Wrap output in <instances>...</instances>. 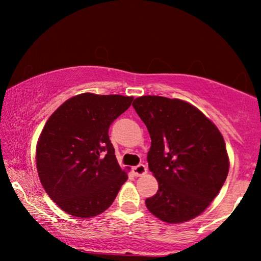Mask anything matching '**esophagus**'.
<instances>
[{
  "instance_id": "34e87169",
  "label": "esophagus",
  "mask_w": 261,
  "mask_h": 261,
  "mask_svg": "<svg viewBox=\"0 0 261 261\" xmlns=\"http://www.w3.org/2000/svg\"><path fill=\"white\" fill-rule=\"evenodd\" d=\"M133 173H134V176H137V177L145 176V174L147 173V167H146L145 165H142V164H140V165L133 167Z\"/></svg>"
}]
</instances>
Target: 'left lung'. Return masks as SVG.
Masks as SVG:
<instances>
[{
  "label": "left lung",
  "mask_w": 261,
  "mask_h": 261,
  "mask_svg": "<svg viewBox=\"0 0 261 261\" xmlns=\"http://www.w3.org/2000/svg\"><path fill=\"white\" fill-rule=\"evenodd\" d=\"M133 107L147 127L149 171L158 191L146 206L166 223L188 222L204 212L229 171L224 139L209 117L191 103L163 96H141Z\"/></svg>",
  "instance_id": "left-lung-1"
}]
</instances>
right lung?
Listing matches in <instances>:
<instances>
[{
    "mask_svg": "<svg viewBox=\"0 0 261 261\" xmlns=\"http://www.w3.org/2000/svg\"><path fill=\"white\" fill-rule=\"evenodd\" d=\"M133 98L84 92L48 117L39 135L35 160L41 185L63 212L82 219L97 216L112 205L128 179L108 132Z\"/></svg>",
    "mask_w": 261,
    "mask_h": 261,
    "instance_id": "add662e5",
    "label": "right lung"
}]
</instances>
